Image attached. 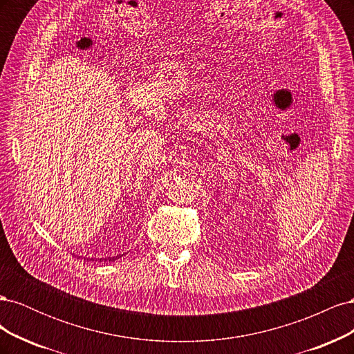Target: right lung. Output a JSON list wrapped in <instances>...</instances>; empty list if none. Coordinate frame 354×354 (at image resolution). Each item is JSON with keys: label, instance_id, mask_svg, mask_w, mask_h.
I'll return each mask as SVG.
<instances>
[{"label": "right lung", "instance_id": "right-lung-1", "mask_svg": "<svg viewBox=\"0 0 354 354\" xmlns=\"http://www.w3.org/2000/svg\"><path fill=\"white\" fill-rule=\"evenodd\" d=\"M118 259H120V257H118ZM91 260H93V259H91ZM108 260H109V261H112V260H116V259L113 257V259H108ZM100 261H102V259H100Z\"/></svg>", "mask_w": 354, "mask_h": 354}]
</instances>
